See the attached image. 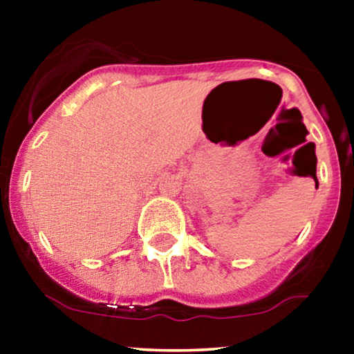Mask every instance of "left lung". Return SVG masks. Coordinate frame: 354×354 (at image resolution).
I'll list each match as a JSON object with an SVG mask.
<instances>
[{"instance_id":"8db88e82","label":"left lung","mask_w":354,"mask_h":354,"mask_svg":"<svg viewBox=\"0 0 354 354\" xmlns=\"http://www.w3.org/2000/svg\"><path fill=\"white\" fill-rule=\"evenodd\" d=\"M313 178H315V176H313ZM315 181H316V180H315Z\"/></svg>"}]
</instances>
